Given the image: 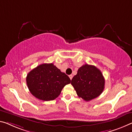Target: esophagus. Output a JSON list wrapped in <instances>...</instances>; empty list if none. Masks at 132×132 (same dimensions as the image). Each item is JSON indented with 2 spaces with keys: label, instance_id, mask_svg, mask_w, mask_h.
<instances>
[{
  "label": "esophagus",
  "instance_id": "obj_1",
  "mask_svg": "<svg viewBox=\"0 0 132 132\" xmlns=\"http://www.w3.org/2000/svg\"><path fill=\"white\" fill-rule=\"evenodd\" d=\"M69 76L70 80H72V78H73V75H69Z\"/></svg>",
  "mask_w": 132,
  "mask_h": 132
}]
</instances>
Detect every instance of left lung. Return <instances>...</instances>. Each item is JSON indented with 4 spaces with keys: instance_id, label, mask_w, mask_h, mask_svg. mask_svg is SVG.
I'll return each mask as SVG.
<instances>
[{
    "instance_id": "8db88e82",
    "label": "left lung",
    "mask_w": 132,
    "mask_h": 132,
    "mask_svg": "<svg viewBox=\"0 0 132 132\" xmlns=\"http://www.w3.org/2000/svg\"><path fill=\"white\" fill-rule=\"evenodd\" d=\"M104 78L100 70L93 65L85 64L77 70L71 84L79 97L85 101L95 99L103 92Z\"/></svg>"
}]
</instances>
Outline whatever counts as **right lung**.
<instances>
[{
    "label": "right lung",
    "instance_id": "1",
    "mask_svg": "<svg viewBox=\"0 0 132 132\" xmlns=\"http://www.w3.org/2000/svg\"><path fill=\"white\" fill-rule=\"evenodd\" d=\"M71 80L53 63H43L27 75L26 83L30 93L39 100H53L60 95L65 85Z\"/></svg>",
    "mask_w": 132,
    "mask_h": 132
}]
</instances>
